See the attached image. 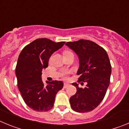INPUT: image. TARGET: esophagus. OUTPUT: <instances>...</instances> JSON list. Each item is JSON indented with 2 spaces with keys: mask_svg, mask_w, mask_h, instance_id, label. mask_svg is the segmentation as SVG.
<instances>
[{
  "mask_svg": "<svg viewBox=\"0 0 129 129\" xmlns=\"http://www.w3.org/2000/svg\"><path fill=\"white\" fill-rule=\"evenodd\" d=\"M68 86H69V84H68V83H64V88H67Z\"/></svg>",
  "mask_w": 129,
  "mask_h": 129,
  "instance_id": "34e87169",
  "label": "esophagus"
}]
</instances>
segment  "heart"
I'll list each match as a JSON object with an SVG mask.
<instances>
[{"label": "heart", "instance_id": "1", "mask_svg": "<svg viewBox=\"0 0 129 129\" xmlns=\"http://www.w3.org/2000/svg\"><path fill=\"white\" fill-rule=\"evenodd\" d=\"M69 52H64V53H69ZM69 73H70V72H69V71H64V72L62 74V76L63 77V78H67V76L68 74H69Z\"/></svg>", "mask_w": 129, "mask_h": 129}]
</instances>
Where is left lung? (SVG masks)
<instances>
[{
    "mask_svg": "<svg viewBox=\"0 0 129 129\" xmlns=\"http://www.w3.org/2000/svg\"><path fill=\"white\" fill-rule=\"evenodd\" d=\"M66 45L79 57L77 82L87 83L85 88L79 87L77 83L72 84L77 92L70 98V106L77 112H90L103 100L110 84L112 70L109 56L104 48L88 40L68 42Z\"/></svg>",
    "mask_w": 129,
    "mask_h": 129,
    "instance_id": "8db88e82",
    "label": "left lung"
}]
</instances>
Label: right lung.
I'll list each match as a JSON object with an SVG mask.
<instances>
[{"label": "right lung", "mask_w": 129, "mask_h": 129, "mask_svg": "<svg viewBox=\"0 0 129 129\" xmlns=\"http://www.w3.org/2000/svg\"><path fill=\"white\" fill-rule=\"evenodd\" d=\"M64 43L37 39L25 46L19 55L15 68L17 86L25 103L34 110L46 112L52 109L55 95L63 87L61 81H46L47 85H44L41 75L43 68L48 67L52 54Z\"/></svg>", "instance_id": "add662e5"}]
</instances>
